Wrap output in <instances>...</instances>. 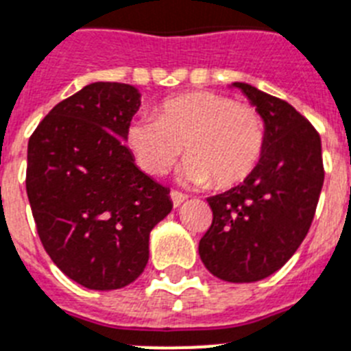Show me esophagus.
Listing matches in <instances>:
<instances>
[{
	"instance_id": "34e87169",
	"label": "esophagus",
	"mask_w": 351,
	"mask_h": 351,
	"mask_svg": "<svg viewBox=\"0 0 351 351\" xmlns=\"http://www.w3.org/2000/svg\"><path fill=\"white\" fill-rule=\"evenodd\" d=\"M169 196H171V202H173V207H180L182 203L187 199V196H185L184 193H178V191H171Z\"/></svg>"
}]
</instances>
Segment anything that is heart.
Here are the masks:
<instances>
[{
  "mask_svg": "<svg viewBox=\"0 0 351 351\" xmlns=\"http://www.w3.org/2000/svg\"><path fill=\"white\" fill-rule=\"evenodd\" d=\"M180 178L187 184L232 187L252 175L266 148V125L258 110L208 90L178 94L162 101L157 116L135 117L126 146L135 164L164 176L184 152Z\"/></svg>",
  "mask_w": 351,
  "mask_h": 351,
  "instance_id": "b5f03b06",
  "label": "heart"
}]
</instances>
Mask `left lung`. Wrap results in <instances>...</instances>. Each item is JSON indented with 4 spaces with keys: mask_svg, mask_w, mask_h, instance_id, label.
I'll return each mask as SVG.
<instances>
[{
    "mask_svg": "<svg viewBox=\"0 0 351 351\" xmlns=\"http://www.w3.org/2000/svg\"><path fill=\"white\" fill-rule=\"evenodd\" d=\"M266 125V148L252 175L207 198L212 225L199 257L212 275L244 284L273 275L305 239L325 180L321 139L293 105L243 82Z\"/></svg>",
    "mask_w": 351,
    "mask_h": 351,
    "instance_id": "1",
    "label": "left lung"
}]
</instances>
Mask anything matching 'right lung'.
I'll return each instance as SVG.
<instances>
[{"label": "right lung", "instance_id": "1", "mask_svg": "<svg viewBox=\"0 0 351 351\" xmlns=\"http://www.w3.org/2000/svg\"><path fill=\"white\" fill-rule=\"evenodd\" d=\"M139 107L134 85L96 82L55 105L28 141L26 193L40 243L87 289L132 284L148 264L149 232L173 208L169 189L123 143Z\"/></svg>", "mask_w": 351, "mask_h": 351}]
</instances>
